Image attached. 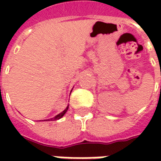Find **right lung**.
<instances>
[{"mask_svg":"<svg viewBox=\"0 0 161 161\" xmlns=\"http://www.w3.org/2000/svg\"><path fill=\"white\" fill-rule=\"evenodd\" d=\"M68 108H69V106H67L66 108H65V109H64V111L62 112V113H60V114H58V115H56V116H55V117H53V118L49 119V121H50V120H53V121H56V120H58V119L61 118V117H62V116H63V115H64L65 113H66ZM44 121H45V120H44ZM47 121H48V120H47Z\"/></svg>","mask_w":161,"mask_h":161,"instance_id":"right-lung-1","label":"right lung"}]
</instances>
